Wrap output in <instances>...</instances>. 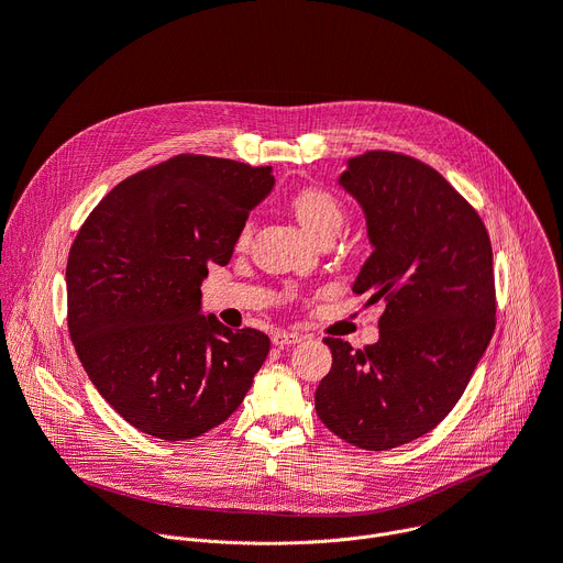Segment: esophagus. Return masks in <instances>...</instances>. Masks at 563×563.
Returning <instances> with one entry per match:
<instances>
[{
	"mask_svg": "<svg viewBox=\"0 0 563 563\" xmlns=\"http://www.w3.org/2000/svg\"><path fill=\"white\" fill-rule=\"evenodd\" d=\"M300 341H302V336H300V334H296V332H285V330L274 332V336H272V343H274V345H278V347L296 345V343H300Z\"/></svg>",
	"mask_w": 563,
	"mask_h": 563,
	"instance_id": "34e87169",
	"label": "esophagus"
}]
</instances>
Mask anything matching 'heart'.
<instances>
[{"label": "heart", "instance_id": "obj_1", "mask_svg": "<svg viewBox=\"0 0 563 563\" xmlns=\"http://www.w3.org/2000/svg\"><path fill=\"white\" fill-rule=\"evenodd\" d=\"M289 207L302 229L316 240L325 233H339L345 211L341 200L325 187H302L289 198ZM250 238V224L240 229V243Z\"/></svg>", "mask_w": 563, "mask_h": 563}]
</instances>
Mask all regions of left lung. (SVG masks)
<instances>
[{
	"label": "left lung",
	"instance_id": "obj_1",
	"mask_svg": "<svg viewBox=\"0 0 563 563\" xmlns=\"http://www.w3.org/2000/svg\"><path fill=\"white\" fill-rule=\"evenodd\" d=\"M339 183L361 202L374 245L352 291L385 311L365 350L325 339L332 369L316 415L380 452L434 430L465 391L497 325L493 245L476 209L412 155L365 151Z\"/></svg>",
	"mask_w": 563,
	"mask_h": 563
}]
</instances>
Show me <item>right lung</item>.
I'll return each instance as SVG.
<instances>
[{"label":"right lung","instance_id":"add662e5","mask_svg":"<svg viewBox=\"0 0 563 563\" xmlns=\"http://www.w3.org/2000/svg\"><path fill=\"white\" fill-rule=\"evenodd\" d=\"M272 167L180 153L115 185L66 263L68 332L107 404L140 432L187 441L227 421L269 336L200 313L209 265H227Z\"/></svg>","mask_w":563,"mask_h":563}]
</instances>
